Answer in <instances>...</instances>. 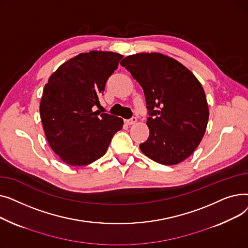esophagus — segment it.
<instances>
[{
	"label": "esophagus",
	"mask_w": 248,
	"mask_h": 248,
	"mask_svg": "<svg viewBox=\"0 0 248 248\" xmlns=\"http://www.w3.org/2000/svg\"><path fill=\"white\" fill-rule=\"evenodd\" d=\"M137 122H138L137 117H132V119H129V120H125V124H136Z\"/></svg>",
	"instance_id": "34e87169"
}]
</instances>
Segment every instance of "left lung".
I'll list each match as a JSON object with an SVG mask.
<instances>
[{"label": "left lung", "mask_w": 248, "mask_h": 248, "mask_svg": "<svg viewBox=\"0 0 248 248\" xmlns=\"http://www.w3.org/2000/svg\"><path fill=\"white\" fill-rule=\"evenodd\" d=\"M121 64L146 97L150 136L140 151L163 165L183 162L199 146L209 119L201 83L183 64L161 53L131 55Z\"/></svg>", "instance_id": "8db88e82"}]
</instances>
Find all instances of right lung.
<instances>
[{"mask_svg": "<svg viewBox=\"0 0 248 248\" xmlns=\"http://www.w3.org/2000/svg\"><path fill=\"white\" fill-rule=\"evenodd\" d=\"M124 56L108 51H90L69 59L45 84L40 116L46 139L61 161L86 166L107 153L124 120L93 111L108 77Z\"/></svg>", "mask_w": 248, "mask_h": 248, "instance_id": "add662e5", "label": "right lung"}]
</instances>
